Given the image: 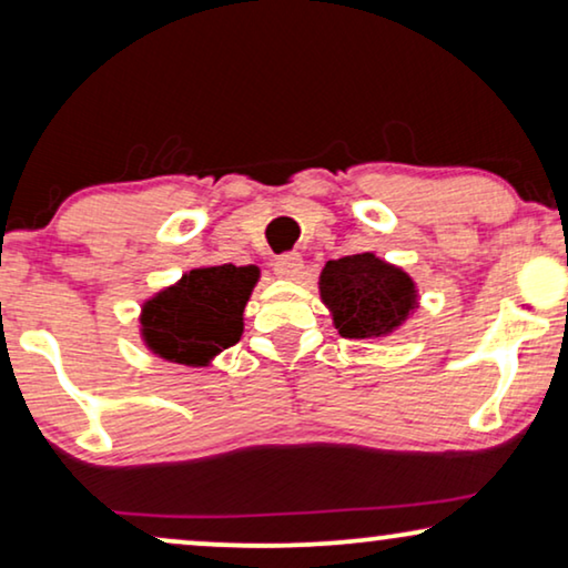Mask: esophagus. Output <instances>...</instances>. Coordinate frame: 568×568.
Listing matches in <instances>:
<instances>
[{
    "label": "esophagus",
    "instance_id": "34e87169",
    "mask_svg": "<svg viewBox=\"0 0 568 568\" xmlns=\"http://www.w3.org/2000/svg\"><path fill=\"white\" fill-rule=\"evenodd\" d=\"M274 271L278 278H297L302 274V258L300 253H284L278 255L274 263Z\"/></svg>",
    "mask_w": 568,
    "mask_h": 568
}]
</instances>
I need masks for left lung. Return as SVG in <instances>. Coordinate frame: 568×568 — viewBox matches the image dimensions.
<instances>
[{
  "label": "left lung",
  "mask_w": 568,
  "mask_h": 568,
  "mask_svg": "<svg viewBox=\"0 0 568 568\" xmlns=\"http://www.w3.org/2000/svg\"><path fill=\"white\" fill-rule=\"evenodd\" d=\"M317 290L344 338H387L418 307L414 278L375 253L328 261Z\"/></svg>",
  "instance_id": "1"
}]
</instances>
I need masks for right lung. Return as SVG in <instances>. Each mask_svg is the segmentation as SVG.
<instances>
[{
  "label": "right lung",
  "instance_id": "1",
  "mask_svg": "<svg viewBox=\"0 0 568 568\" xmlns=\"http://www.w3.org/2000/svg\"><path fill=\"white\" fill-rule=\"evenodd\" d=\"M258 278V266L191 268L142 305L144 346L165 362L209 367L243 336V313Z\"/></svg>",
  "mask_w": 568,
  "mask_h": 568
}]
</instances>
